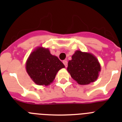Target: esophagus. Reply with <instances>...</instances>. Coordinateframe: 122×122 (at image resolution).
<instances>
[{
    "label": "esophagus",
    "mask_w": 122,
    "mask_h": 122,
    "mask_svg": "<svg viewBox=\"0 0 122 122\" xmlns=\"http://www.w3.org/2000/svg\"><path fill=\"white\" fill-rule=\"evenodd\" d=\"M63 64L65 65V67H67V66H68V62H67V61H66V60H63Z\"/></svg>",
    "instance_id": "34e87169"
}]
</instances>
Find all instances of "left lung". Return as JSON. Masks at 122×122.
Returning <instances> with one entry per match:
<instances>
[{
    "label": "left lung",
    "instance_id": "left-lung-1",
    "mask_svg": "<svg viewBox=\"0 0 122 122\" xmlns=\"http://www.w3.org/2000/svg\"><path fill=\"white\" fill-rule=\"evenodd\" d=\"M67 70L79 84L87 85L97 80L101 67L93 55L77 51L69 60Z\"/></svg>",
    "mask_w": 122,
    "mask_h": 122
}]
</instances>
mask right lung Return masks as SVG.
<instances>
[{
    "mask_svg": "<svg viewBox=\"0 0 122 122\" xmlns=\"http://www.w3.org/2000/svg\"><path fill=\"white\" fill-rule=\"evenodd\" d=\"M65 65L49 49L38 48L29 56L26 70L33 82L40 86H48L54 80L59 70Z\"/></svg>",
    "mask_w": 122,
    "mask_h": 122,
    "instance_id": "1",
    "label": "right lung"
}]
</instances>
